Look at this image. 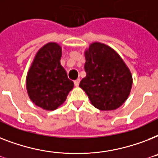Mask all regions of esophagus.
I'll return each instance as SVG.
<instances>
[{
	"instance_id": "34e87169",
	"label": "esophagus",
	"mask_w": 158,
	"mask_h": 158,
	"mask_svg": "<svg viewBox=\"0 0 158 158\" xmlns=\"http://www.w3.org/2000/svg\"><path fill=\"white\" fill-rule=\"evenodd\" d=\"M79 82H80V79H77L76 80H75L74 81V83H75V86H76V87H78L79 84Z\"/></svg>"
}]
</instances>
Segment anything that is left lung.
Instances as JSON below:
<instances>
[{"label": "left lung", "mask_w": 158, "mask_h": 158, "mask_svg": "<svg viewBox=\"0 0 158 158\" xmlns=\"http://www.w3.org/2000/svg\"><path fill=\"white\" fill-rule=\"evenodd\" d=\"M87 74L79 83L91 103L100 110L118 109L127 99L132 86L130 70L114 50L93 43L85 51Z\"/></svg>", "instance_id": "1"}]
</instances>
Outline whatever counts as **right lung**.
<instances>
[{
	"label": "right lung",
	"mask_w": 158,
	"mask_h": 158,
	"mask_svg": "<svg viewBox=\"0 0 158 158\" xmlns=\"http://www.w3.org/2000/svg\"><path fill=\"white\" fill-rule=\"evenodd\" d=\"M61 46L48 43L35 57L27 76L28 96L33 103L46 110H54L64 103L74 83L60 64Z\"/></svg>",
	"instance_id": "right-lung-1"
}]
</instances>
